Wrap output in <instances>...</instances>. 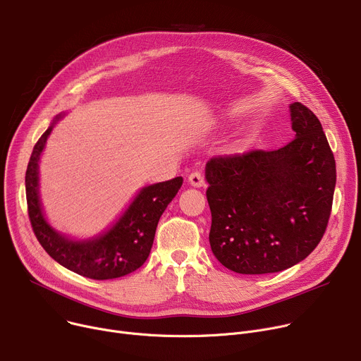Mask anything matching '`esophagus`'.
Listing matches in <instances>:
<instances>
[{
    "label": "esophagus",
    "instance_id": "esophagus-1",
    "mask_svg": "<svg viewBox=\"0 0 361 361\" xmlns=\"http://www.w3.org/2000/svg\"><path fill=\"white\" fill-rule=\"evenodd\" d=\"M188 182H189L190 186H194V188L205 186V179H204L202 173H200V172H192V173H190L188 176Z\"/></svg>",
    "mask_w": 361,
    "mask_h": 361
}]
</instances>
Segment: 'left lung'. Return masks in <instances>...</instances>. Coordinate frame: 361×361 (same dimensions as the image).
Returning <instances> with one entry per match:
<instances>
[{"label":"left lung","mask_w":361,"mask_h":361,"mask_svg":"<svg viewBox=\"0 0 361 361\" xmlns=\"http://www.w3.org/2000/svg\"><path fill=\"white\" fill-rule=\"evenodd\" d=\"M295 138L274 152L213 157L205 164L214 257L238 274L302 262L321 242L332 208L335 159L322 125L290 104Z\"/></svg>","instance_id":"1"}]
</instances>
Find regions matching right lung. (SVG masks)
<instances>
[{
  "instance_id": "right-lung-1",
  "label": "right lung",
  "mask_w": 361,
  "mask_h": 361,
  "mask_svg": "<svg viewBox=\"0 0 361 361\" xmlns=\"http://www.w3.org/2000/svg\"><path fill=\"white\" fill-rule=\"evenodd\" d=\"M54 118L36 142L26 171V198L35 235L59 265L93 280H112L138 269L150 255L156 228L166 207L176 197L183 179L142 186L123 213L99 235L77 239L63 235L48 221L39 194V163L54 126L66 116Z\"/></svg>"
}]
</instances>
